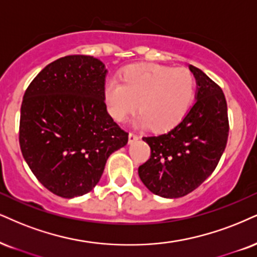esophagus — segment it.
<instances>
[{"label": "esophagus", "instance_id": "esophagus-1", "mask_svg": "<svg viewBox=\"0 0 257 257\" xmlns=\"http://www.w3.org/2000/svg\"><path fill=\"white\" fill-rule=\"evenodd\" d=\"M139 139V137L136 134H134V132H130V135H128V143L130 144H132V143H135V142H137Z\"/></svg>", "mask_w": 257, "mask_h": 257}]
</instances>
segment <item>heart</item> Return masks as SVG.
<instances>
[{
	"instance_id": "1",
	"label": "heart",
	"mask_w": 257,
	"mask_h": 257,
	"mask_svg": "<svg viewBox=\"0 0 257 257\" xmlns=\"http://www.w3.org/2000/svg\"><path fill=\"white\" fill-rule=\"evenodd\" d=\"M120 83L110 80L103 88L107 112L115 121H125L139 106L137 123L156 131L177 125L191 108L195 78L188 69L156 64L126 68Z\"/></svg>"
}]
</instances>
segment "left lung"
Segmentation results:
<instances>
[{"label": "left lung", "mask_w": 257, "mask_h": 257, "mask_svg": "<svg viewBox=\"0 0 257 257\" xmlns=\"http://www.w3.org/2000/svg\"><path fill=\"white\" fill-rule=\"evenodd\" d=\"M189 70L196 80L195 103L166 134L143 137L151 155L138 168L139 177L163 198H181L198 188L216 169L227 143L225 95L200 69L189 65Z\"/></svg>", "instance_id": "1"}]
</instances>
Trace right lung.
<instances>
[{
    "mask_svg": "<svg viewBox=\"0 0 257 257\" xmlns=\"http://www.w3.org/2000/svg\"><path fill=\"white\" fill-rule=\"evenodd\" d=\"M106 74L97 58L65 56L46 65L25 91L22 156L41 185L62 198L90 192L110 154L127 144L128 134L107 113Z\"/></svg>",
    "mask_w": 257,
    "mask_h": 257,
    "instance_id": "obj_1",
    "label": "right lung"
}]
</instances>
